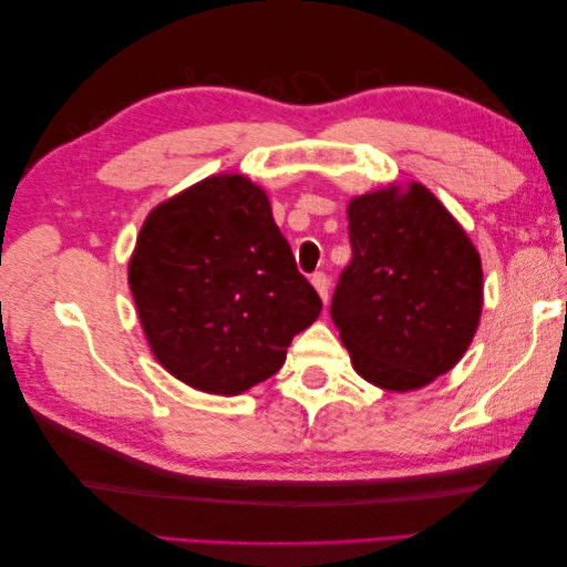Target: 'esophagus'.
<instances>
[{
  "mask_svg": "<svg viewBox=\"0 0 567 567\" xmlns=\"http://www.w3.org/2000/svg\"><path fill=\"white\" fill-rule=\"evenodd\" d=\"M311 285H315V290L319 292L321 302L327 305L329 302V277L323 272H315V275H311Z\"/></svg>",
  "mask_w": 567,
  "mask_h": 567,
  "instance_id": "esophagus-1",
  "label": "esophagus"
}]
</instances>
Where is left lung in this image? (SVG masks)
Masks as SVG:
<instances>
[{"label": "left lung", "instance_id": "1", "mask_svg": "<svg viewBox=\"0 0 567 567\" xmlns=\"http://www.w3.org/2000/svg\"><path fill=\"white\" fill-rule=\"evenodd\" d=\"M353 258L331 319L351 363L375 388H426L463 358L483 311V262L451 212L412 183L348 204Z\"/></svg>", "mask_w": 567, "mask_h": 567}]
</instances>
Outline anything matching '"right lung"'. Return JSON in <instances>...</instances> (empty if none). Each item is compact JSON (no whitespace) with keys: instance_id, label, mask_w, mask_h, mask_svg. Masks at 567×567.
I'll return each instance as SVG.
<instances>
[{"instance_id":"right-lung-1","label":"right lung","mask_w":567,"mask_h":567,"mask_svg":"<svg viewBox=\"0 0 567 567\" xmlns=\"http://www.w3.org/2000/svg\"><path fill=\"white\" fill-rule=\"evenodd\" d=\"M128 287L155 360L226 396L272 378L321 311L268 195L244 175H212L158 204L141 226Z\"/></svg>"}]
</instances>
